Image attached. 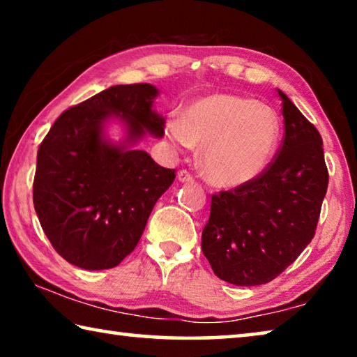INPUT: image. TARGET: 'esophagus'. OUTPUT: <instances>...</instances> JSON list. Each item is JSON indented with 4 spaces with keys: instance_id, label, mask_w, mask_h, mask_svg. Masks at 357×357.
Here are the masks:
<instances>
[{
    "instance_id": "1",
    "label": "esophagus",
    "mask_w": 357,
    "mask_h": 357,
    "mask_svg": "<svg viewBox=\"0 0 357 357\" xmlns=\"http://www.w3.org/2000/svg\"><path fill=\"white\" fill-rule=\"evenodd\" d=\"M178 181L179 183H192L193 176L187 170H181L178 172Z\"/></svg>"
}]
</instances>
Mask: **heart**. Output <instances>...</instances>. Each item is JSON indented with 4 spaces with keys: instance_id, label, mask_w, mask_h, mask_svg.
<instances>
[{
    "instance_id": "heart-1",
    "label": "heart",
    "mask_w": 357,
    "mask_h": 357,
    "mask_svg": "<svg viewBox=\"0 0 357 357\" xmlns=\"http://www.w3.org/2000/svg\"><path fill=\"white\" fill-rule=\"evenodd\" d=\"M165 134L183 148L203 144L202 170L211 183L239 187L257 179L277 149L280 119L273 108L234 94H213L172 118Z\"/></svg>"
}]
</instances>
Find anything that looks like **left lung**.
<instances>
[{"mask_svg":"<svg viewBox=\"0 0 357 357\" xmlns=\"http://www.w3.org/2000/svg\"><path fill=\"white\" fill-rule=\"evenodd\" d=\"M285 135L257 179L211 198L202 234L204 257L219 279L255 287L282 274L315 236L329 174L323 140L279 89Z\"/></svg>","mask_w":357,"mask_h":357,"instance_id":"left-lung-1","label":"left lung"}]
</instances>
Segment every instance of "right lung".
I'll return each mask as SVG.
<instances>
[{
	"label": "right lung",
	"instance_id": "add662e5",
	"mask_svg": "<svg viewBox=\"0 0 357 357\" xmlns=\"http://www.w3.org/2000/svg\"><path fill=\"white\" fill-rule=\"evenodd\" d=\"M157 94L149 83L116 84L59 114L42 140L34 209L53 249L70 264L88 271L118 266L173 184L174 170L132 148L146 134H164L165 121L153 110ZM113 119L126 129L119 144L105 135Z\"/></svg>",
	"mask_w": 357,
	"mask_h": 357
}]
</instances>
